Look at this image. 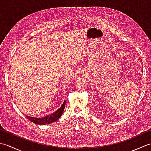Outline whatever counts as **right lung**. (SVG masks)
<instances>
[{
  "instance_id": "obj_1",
  "label": "right lung",
  "mask_w": 151,
  "mask_h": 151,
  "mask_svg": "<svg viewBox=\"0 0 151 151\" xmlns=\"http://www.w3.org/2000/svg\"><path fill=\"white\" fill-rule=\"evenodd\" d=\"M65 100L63 101L62 105L61 106V107L59 109H58L56 111H54L52 114L47 115V116H45L43 117H40V118L30 117V116H28V115H26V116L31 122H32V123L35 124H42V125L50 124L56 121L58 119H60L61 116H62L64 110V108H65Z\"/></svg>"
}]
</instances>
